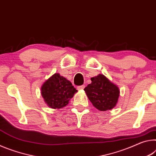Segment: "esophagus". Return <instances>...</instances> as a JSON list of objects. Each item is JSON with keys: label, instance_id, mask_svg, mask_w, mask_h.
<instances>
[{"label": "esophagus", "instance_id": "esophagus-1", "mask_svg": "<svg viewBox=\"0 0 156 156\" xmlns=\"http://www.w3.org/2000/svg\"><path fill=\"white\" fill-rule=\"evenodd\" d=\"M84 88H85V86H84V85H81V86H77L78 90H83V89H84Z\"/></svg>", "mask_w": 156, "mask_h": 156}]
</instances>
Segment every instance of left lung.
Returning a JSON list of instances; mask_svg holds the SVG:
<instances>
[{"mask_svg":"<svg viewBox=\"0 0 156 156\" xmlns=\"http://www.w3.org/2000/svg\"><path fill=\"white\" fill-rule=\"evenodd\" d=\"M90 80L91 83L88 84L84 90L93 105L101 111L113 108L119 96L118 87L101 74Z\"/></svg>","mask_w":156,"mask_h":156,"instance_id":"8db88e82","label":"left lung"}]
</instances>
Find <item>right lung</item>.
Returning <instances> with one entry per match:
<instances>
[{
	"label": "right lung",
	"instance_id": "add662e5",
	"mask_svg": "<svg viewBox=\"0 0 156 156\" xmlns=\"http://www.w3.org/2000/svg\"><path fill=\"white\" fill-rule=\"evenodd\" d=\"M76 92L72 83L58 73L50 76L41 86V95L45 102L54 109L65 107Z\"/></svg>",
	"mask_w": 156,
	"mask_h": 156
}]
</instances>
